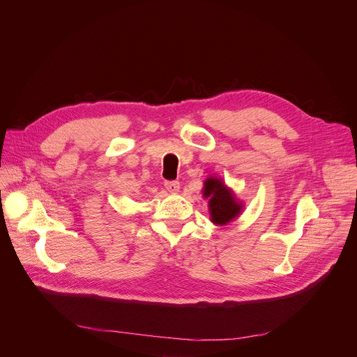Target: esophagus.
Masks as SVG:
<instances>
[{
    "label": "esophagus",
    "instance_id": "34e87169",
    "mask_svg": "<svg viewBox=\"0 0 357 357\" xmlns=\"http://www.w3.org/2000/svg\"><path fill=\"white\" fill-rule=\"evenodd\" d=\"M165 188H166V191H168V192L176 194V192L179 191L181 185H179L178 181H166V182H165Z\"/></svg>",
    "mask_w": 357,
    "mask_h": 357
}]
</instances>
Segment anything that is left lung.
<instances>
[{
    "label": "left lung",
    "instance_id": "left-lung-1",
    "mask_svg": "<svg viewBox=\"0 0 357 357\" xmlns=\"http://www.w3.org/2000/svg\"><path fill=\"white\" fill-rule=\"evenodd\" d=\"M204 198H208L211 221L217 225H227L240 215L243 204L235 198L229 188L215 176H209L204 182Z\"/></svg>",
    "mask_w": 357,
    "mask_h": 357
}]
</instances>
